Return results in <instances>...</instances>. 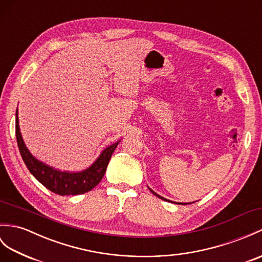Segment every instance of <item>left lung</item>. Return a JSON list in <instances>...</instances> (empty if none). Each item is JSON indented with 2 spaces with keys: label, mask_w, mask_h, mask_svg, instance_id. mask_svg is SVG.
<instances>
[{
  "label": "left lung",
  "mask_w": 262,
  "mask_h": 262,
  "mask_svg": "<svg viewBox=\"0 0 262 262\" xmlns=\"http://www.w3.org/2000/svg\"><path fill=\"white\" fill-rule=\"evenodd\" d=\"M149 190H150V188H149ZM151 191V190H150ZM151 193H153V194H155V195L157 196V198H160V199H162V200H164V201H168V202H171V201H169V200H167V199H164L163 196H161V195H159V194H156L154 191H151ZM172 203H175V202H172ZM178 204H182V205H185V204H187V203H178ZM188 204H191V203H188Z\"/></svg>",
  "instance_id": "left-lung-1"
}]
</instances>
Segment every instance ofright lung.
Segmentation results:
<instances>
[{"instance_id": "obj_1", "label": "right lung", "mask_w": 262, "mask_h": 262, "mask_svg": "<svg viewBox=\"0 0 262 262\" xmlns=\"http://www.w3.org/2000/svg\"><path fill=\"white\" fill-rule=\"evenodd\" d=\"M15 135L20 154L30 173L42 185H45L51 192L59 194V195H77V194H83L93 190L105 175L109 160H111L115 148L117 147V145L120 142L115 143L103 149L98 159L88 168L83 169L81 172L70 173L59 171V169L49 166L47 164L36 160L30 153L21 135L17 111L15 114Z\"/></svg>"}]
</instances>
